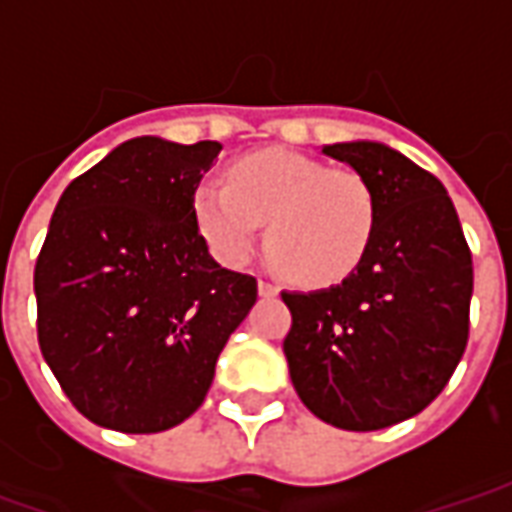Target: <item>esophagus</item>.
<instances>
[{"instance_id": "1", "label": "esophagus", "mask_w": 512, "mask_h": 512, "mask_svg": "<svg viewBox=\"0 0 512 512\" xmlns=\"http://www.w3.org/2000/svg\"><path fill=\"white\" fill-rule=\"evenodd\" d=\"M257 290H260V296H277L279 288L274 282H268V279H257Z\"/></svg>"}]
</instances>
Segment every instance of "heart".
Wrapping results in <instances>:
<instances>
[{
    "label": "heart",
    "mask_w": 512,
    "mask_h": 512,
    "mask_svg": "<svg viewBox=\"0 0 512 512\" xmlns=\"http://www.w3.org/2000/svg\"><path fill=\"white\" fill-rule=\"evenodd\" d=\"M191 208L213 255L230 266L249 260L268 222L271 260L310 288L356 271L378 224L376 189L362 172L279 147L235 158L227 183L202 180Z\"/></svg>",
    "instance_id": "1"
}]
</instances>
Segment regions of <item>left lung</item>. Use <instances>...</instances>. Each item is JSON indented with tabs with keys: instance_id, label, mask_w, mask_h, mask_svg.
<instances>
[{
	"instance_id": "8db88e82",
	"label": "left lung",
	"mask_w": 512,
	"mask_h": 512,
	"mask_svg": "<svg viewBox=\"0 0 512 512\" xmlns=\"http://www.w3.org/2000/svg\"><path fill=\"white\" fill-rule=\"evenodd\" d=\"M362 172L378 224L362 263L334 288L282 293V343L301 403L334 428L381 430L447 386L469 340L472 252L436 175L378 142L326 145Z\"/></svg>"
}]
</instances>
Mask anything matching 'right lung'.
<instances>
[{"mask_svg": "<svg viewBox=\"0 0 512 512\" xmlns=\"http://www.w3.org/2000/svg\"><path fill=\"white\" fill-rule=\"evenodd\" d=\"M219 142L136 136L71 180L35 263L40 354L79 414L120 433L191 417L257 299L194 219Z\"/></svg>", "mask_w": 512, "mask_h": 512, "instance_id": "1", "label": "right lung"}]
</instances>
